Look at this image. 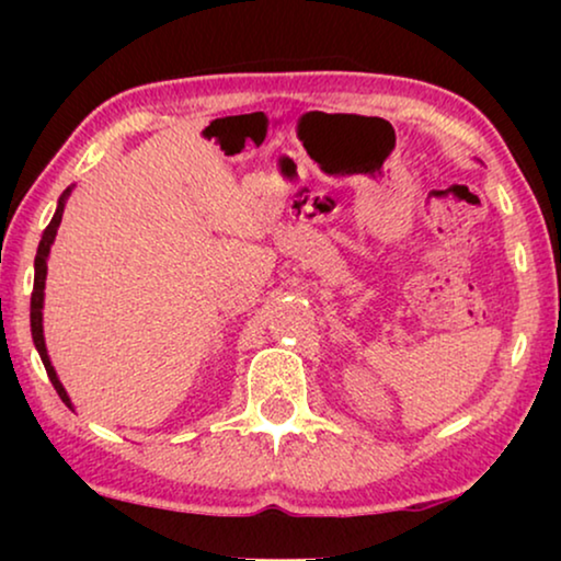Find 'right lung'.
<instances>
[{"label": "right lung", "instance_id": "obj_1", "mask_svg": "<svg viewBox=\"0 0 561 561\" xmlns=\"http://www.w3.org/2000/svg\"><path fill=\"white\" fill-rule=\"evenodd\" d=\"M68 196H71V186H68L64 191V196L58 198V209H56V214H53L50 225L45 227L41 244H37L35 286H33V298H30V329H33V342H35L37 352H41V359H43V365H45V373H48V378L53 382V388H56V393L60 396V401H64L68 409H73L71 398H68L66 388H64V382L58 380L56 370H53L48 350H45V336H43V296H45V275H48V255H50V244H53V240H56L60 219H64V206H66V198Z\"/></svg>", "mask_w": 561, "mask_h": 561}]
</instances>
